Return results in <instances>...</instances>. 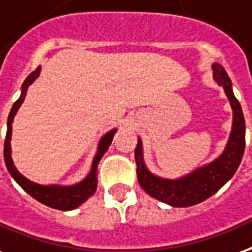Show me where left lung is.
<instances>
[{"mask_svg":"<svg viewBox=\"0 0 252 252\" xmlns=\"http://www.w3.org/2000/svg\"><path fill=\"white\" fill-rule=\"evenodd\" d=\"M213 70H214V79L224 88V92L234 111L233 130L226 151L222 153V156L213 161L211 164L190 173L186 177L180 180H165L153 176L145 168L143 161V145L140 139L137 141V147L134 149V160L137 165L136 173L141 188L153 198L168 203L170 206H193L209 198L233 177L243 157L246 126L242 107L237 97L234 96L231 90V80L228 78L226 70L218 63L213 66Z\"/></svg>","mask_w":252,"mask_h":252,"instance_id":"8db88e82","label":"left lung"}]
</instances>
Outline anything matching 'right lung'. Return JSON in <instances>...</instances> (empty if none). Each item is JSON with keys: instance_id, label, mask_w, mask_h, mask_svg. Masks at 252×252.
Instances as JSON below:
<instances>
[{"instance_id": "add662e5", "label": "right lung", "mask_w": 252, "mask_h": 252, "mask_svg": "<svg viewBox=\"0 0 252 252\" xmlns=\"http://www.w3.org/2000/svg\"><path fill=\"white\" fill-rule=\"evenodd\" d=\"M41 68L38 67L35 71H32V74L29 75L26 80L22 84V94L19 96V99L15 101L9 113V118H7V132L6 137H5V145H3V157H5V164L11 174V177L14 178L17 184H18L25 191H28L29 194L32 195V198H35L36 201H39L41 203L46 205V206L53 207V209H58V210H72L76 207L82 205V203L91 197L95 193L96 188H97V164L100 162L101 157L105 153V151L108 149L116 129L111 130L108 133L105 134L104 137L101 139L100 144H99V151L96 155L95 160H94V165H92L91 173L88 174V177L84 181L79 182L74 186H42L36 185L34 182L29 181L28 178H25L22 174H19L18 170L15 169L13 165V160H11V153H10V137H11V123L14 119L15 113L18 111L19 105L22 104V101L25 100V96H26V91L28 87L38 78Z\"/></svg>"}]
</instances>
